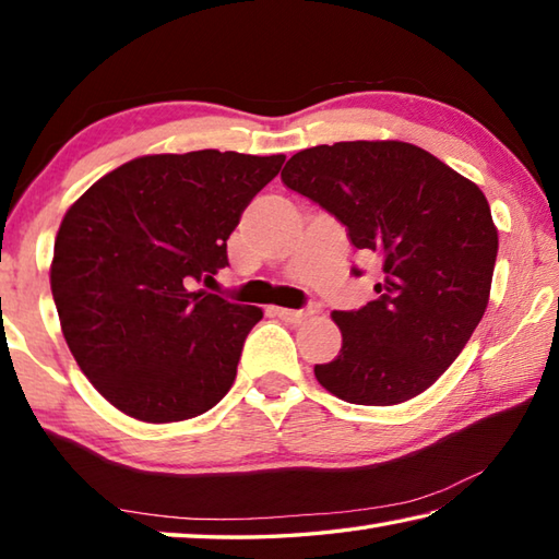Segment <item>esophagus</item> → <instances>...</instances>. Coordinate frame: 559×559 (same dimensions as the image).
Listing matches in <instances>:
<instances>
[{"label": "esophagus", "instance_id": "obj_1", "mask_svg": "<svg viewBox=\"0 0 559 559\" xmlns=\"http://www.w3.org/2000/svg\"><path fill=\"white\" fill-rule=\"evenodd\" d=\"M318 313V306H310V308H302V310H293V308H276V316L281 320H286V323H302V320H308L310 316Z\"/></svg>", "mask_w": 559, "mask_h": 559}]
</instances>
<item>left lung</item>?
Listing matches in <instances>:
<instances>
[{
    "label": "left lung",
    "instance_id": "1",
    "mask_svg": "<svg viewBox=\"0 0 559 559\" xmlns=\"http://www.w3.org/2000/svg\"><path fill=\"white\" fill-rule=\"evenodd\" d=\"M281 179L333 214L355 249L382 259L377 298L333 313L343 347L333 362L316 365L318 382L365 406L402 404L429 390L488 306L498 231L484 192L400 140L300 150Z\"/></svg>",
    "mask_w": 559,
    "mask_h": 559
}]
</instances>
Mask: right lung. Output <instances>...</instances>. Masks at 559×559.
<instances>
[{"instance_id":"1","label":"right lung","mask_w":559,"mask_h":559,"mask_svg":"<svg viewBox=\"0 0 559 559\" xmlns=\"http://www.w3.org/2000/svg\"><path fill=\"white\" fill-rule=\"evenodd\" d=\"M286 155H145L66 212L51 293L75 362L132 419L210 412L231 390L261 308L194 290L229 266L226 239Z\"/></svg>"}]
</instances>
